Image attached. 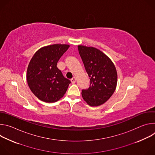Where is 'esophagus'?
<instances>
[{"instance_id":"1","label":"esophagus","mask_w":155,"mask_h":155,"mask_svg":"<svg viewBox=\"0 0 155 155\" xmlns=\"http://www.w3.org/2000/svg\"><path fill=\"white\" fill-rule=\"evenodd\" d=\"M71 81H72V84H74V83H75V81H76V78H75V77H74L71 79Z\"/></svg>"}]
</instances>
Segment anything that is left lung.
I'll return each instance as SVG.
<instances>
[{"instance_id": "obj_1", "label": "left lung", "mask_w": 155, "mask_h": 155, "mask_svg": "<svg viewBox=\"0 0 155 155\" xmlns=\"http://www.w3.org/2000/svg\"><path fill=\"white\" fill-rule=\"evenodd\" d=\"M78 49L90 78V87L82 90V97L90 106L101 105L115 91L117 84L115 66L107 55L96 48L78 45Z\"/></svg>"}]
</instances>
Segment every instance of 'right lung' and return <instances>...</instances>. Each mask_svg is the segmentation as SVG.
I'll list each match as a JSON object with an SVG mask.
<instances>
[{"label":"right lung","mask_w":155,"mask_h":155,"mask_svg":"<svg viewBox=\"0 0 155 155\" xmlns=\"http://www.w3.org/2000/svg\"><path fill=\"white\" fill-rule=\"evenodd\" d=\"M66 44H54L40 48L28 65L26 78L33 94L40 101L55 102L62 98L71 81L57 68V63L69 48Z\"/></svg>","instance_id":"right-lung-1"}]
</instances>
